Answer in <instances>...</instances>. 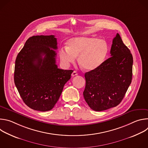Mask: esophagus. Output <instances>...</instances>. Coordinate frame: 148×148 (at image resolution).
Returning a JSON list of instances; mask_svg holds the SVG:
<instances>
[{"mask_svg": "<svg viewBox=\"0 0 148 148\" xmlns=\"http://www.w3.org/2000/svg\"><path fill=\"white\" fill-rule=\"evenodd\" d=\"M78 75V73H77V71H74L72 73V74H71V75H72L73 77L75 76V75Z\"/></svg>", "mask_w": 148, "mask_h": 148, "instance_id": "34e87169", "label": "esophagus"}]
</instances>
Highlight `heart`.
I'll return each mask as SVG.
<instances>
[{
    "label": "heart",
    "mask_w": 148,
    "mask_h": 148,
    "mask_svg": "<svg viewBox=\"0 0 148 148\" xmlns=\"http://www.w3.org/2000/svg\"><path fill=\"white\" fill-rule=\"evenodd\" d=\"M109 47L106 41L97 37L81 36L71 38L67 47L60 50L62 62L69 66L78 56V63L82 69L92 71L98 68L106 58Z\"/></svg>",
    "instance_id": "b5f03b06"
}]
</instances>
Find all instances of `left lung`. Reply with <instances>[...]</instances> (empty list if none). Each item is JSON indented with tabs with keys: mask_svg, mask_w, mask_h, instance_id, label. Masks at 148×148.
<instances>
[{
	"mask_svg": "<svg viewBox=\"0 0 148 148\" xmlns=\"http://www.w3.org/2000/svg\"><path fill=\"white\" fill-rule=\"evenodd\" d=\"M110 53L111 57L98 68L85 74L84 97L95 111L117 106L132 81V55L118 33L112 40Z\"/></svg>",
	"mask_w": 148,
	"mask_h": 148,
	"instance_id": "left-lung-1",
	"label": "left lung"
}]
</instances>
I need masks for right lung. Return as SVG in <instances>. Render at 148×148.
<instances>
[{
	"label": "right lung",
	"mask_w": 148,
	"mask_h": 148,
	"mask_svg": "<svg viewBox=\"0 0 148 148\" xmlns=\"http://www.w3.org/2000/svg\"><path fill=\"white\" fill-rule=\"evenodd\" d=\"M57 38L54 35L33 36L27 39L17 56L15 86L23 102L36 111L53 108L73 70L58 68Z\"/></svg>",
	"instance_id": "add662e5"
}]
</instances>
